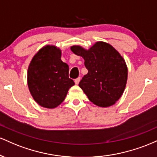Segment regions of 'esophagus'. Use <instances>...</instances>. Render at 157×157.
I'll list each match as a JSON object with an SVG mask.
<instances>
[{"label":"esophagus","instance_id":"esophagus-1","mask_svg":"<svg viewBox=\"0 0 157 157\" xmlns=\"http://www.w3.org/2000/svg\"><path fill=\"white\" fill-rule=\"evenodd\" d=\"M80 80H81L80 77H78V78H77L76 79H75V84H78L79 82H80Z\"/></svg>","mask_w":157,"mask_h":157}]
</instances>
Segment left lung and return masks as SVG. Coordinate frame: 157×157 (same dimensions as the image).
I'll return each mask as SVG.
<instances>
[{
	"label": "left lung",
	"mask_w": 157,
	"mask_h": 157,
	"mask_svg": "<svg viewBox=\"0 0 157 157\" xmlns=\"http://www.w3.org/2000/svg\"><path fill=\"white\" fill-rule=\"evenodd\" d=\"M72 52L82 56L88 70L78 86L90 101L98 107L113 105L123 94L128 80V67L113 46L98 41L89 50L72 46Z\"/></svg>",
	"instance_id": "1"
}]
</instances>
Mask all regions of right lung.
I'll list each match as a JSON object with an SVG mask.
<instances>
[{
	"label": "right lung",
	"instance_id": "right-lung-1",
	"mask_svg": "<svg viewBox=\"0 0 157 157\" xmlns=\"http://www.w3.org/2000/svg\"><path fill=\"white\" fill-rule=\"evenodd\" d=\"M61 56L59 48L47 45L34 56L28 67L29 92L35 101L46 108L59 106L75 84L69 78V67Z\"/></svg>",
	"mask_w": 157,
	"mask_h": 157
}]
</instances>
